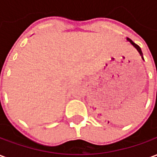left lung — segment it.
I'll list each match as a JSON object with an SVG mask.
<instances>
[{
    "label": "left lung",
    "instance_id": "1",
    "mask_svg": "<svg viewBox=\"0 0 157 157\" xmlns=\"http://www.w3.org/2000/svg\"><path fill=\"white\" fill-rule=\"evenodd\" d=\"M127 41L129 42V43H130V44H131L133 45V46H134V47H135V48H136V49H137V51L139 52V54H140V56H141L142 59H143V60H145V59H144V57H143V53H142V51H141V48H140V46H139V45L136 44H135V43H134V42L132 41L131 39H128V38H127Z\"/></svg>",
    "mask_w": 157,
    "mask_h": 157
}]
</instances>
